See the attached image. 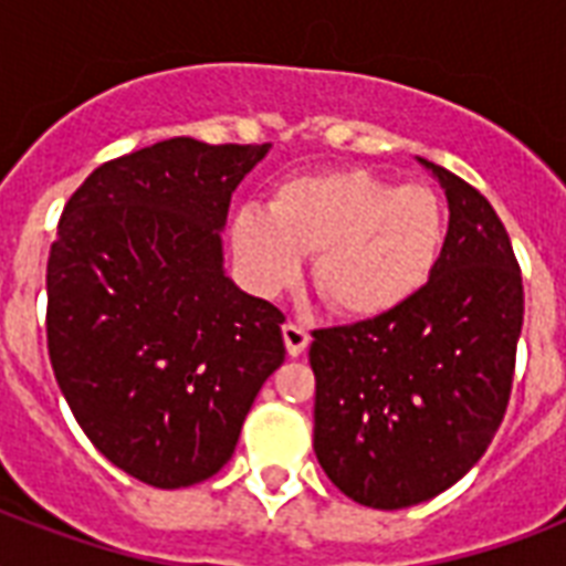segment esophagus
Wrapping results in <instances>:
<instances>
[{
    "label": "esophagus",
    "mask_w": 566,
    "mask_h": 566,
    "mask_svg": "<svg viewBox=\"0 0 566 566\" xmlns=\"http://www.w3.org/2000/svg\"><path fill=\"white\" fill-rule=\"evenodd\" d=\"M282 335H284V346H287V355H291V358H300L311 340L308 328L300 326V323H284Z\"/></svg>",
    "instance_id": "1"
}]
</instances>
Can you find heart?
<instances>
[{"label":"heart","mask_w":566,"mask_h":566,"mask_svg":"<svg viewBox=\"0 0 566 566\" xmlns=\"http://www.w3.org/2000/svg\"><path fill=\"white\" fill-rule=\"evenodd\" d=\"M447 217L426 185L361 170L308 172L279 185L264 208L231 220V247L252 287L282 293L317 252L314 287L344 317L373 319L402 308L429 284L443 252Z\"/></svg>","instance_id":"obj_1"}]
</instances>
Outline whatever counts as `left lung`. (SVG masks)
Returning <instances> with one entry per match:
<instances>
[{
    "instance_id": "8db88e82",
    "label": "left lung",
    "mask_w": 566,
    "mask_h": 566,
    "mask_svg": "<svg viewBox=\"0 0 566 566\" xmlns=\"http://www.w3.org/2000/svg\"><path fill=\"white\" fill-rule=\"evenodd\" d=\"M449 202L443 252L402 308L317 328L311 344L314 452L367 509L438 496L470 473L509 408L523 328V279L491 202L420 158Z\"/></svg>"
}]
</instances>
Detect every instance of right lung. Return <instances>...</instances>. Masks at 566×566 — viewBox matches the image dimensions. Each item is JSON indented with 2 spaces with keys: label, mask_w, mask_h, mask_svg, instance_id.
Returning a JSON list of instances; mask_svg holds the SVG:
<instances>
[{
  "label": "right lung",
  "mask_w": 566,
  "mask_h": 566,
  "mask_svg": "<svg viewBox=\"0 0 566 566\" xmlns=\"http://www.w3.org/2000/svg\"><path fill=\"white\" fill-rule=\"evenodd\" d=\"M270 144L170 137L70 196L46 266L49 361L91 443L153 488L220 473L284 361V314L222 270L231 193Z\"/></svg>",
  "instance_id": "obj_1"
}]
</instances>
